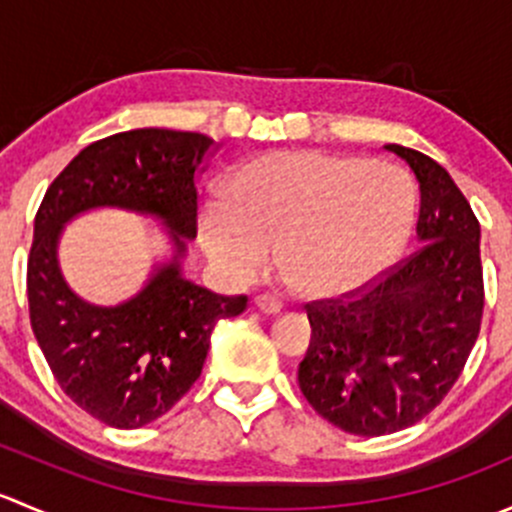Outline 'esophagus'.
<instances>
[{"label":"esophagus","instance_id":"34e87169","mask_svg":"<svg viewBox=\"0 0 512 512\" xmlns=\"http://www.w3.org/2000/svg\"><path fill=\"white\" fill-rule=\"evenodd\" d=\"M255 307L260 309V312H265V314L282 312V302L277 297H272V294H257Z\"/></svg>","mask_w":512,"mask_h":512}]
</instances>
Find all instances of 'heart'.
I'll return each instance as SVG.
<instances>
[{
    "instance_id": "obj_1",
    "label": "heart",
    "mask_w": 512,
    "mask_h": 512,
    "mask_svg": "<svg viewBox=\"0 0 512 512\" xmlns=\"http://www.w3.org/2000/svg\"><path fill=\"white\" fill-rule=\"evenodd\" d=\"M418 188L399 165L322 151L247 160L198 215L200 245L235 280H255L277 252L304 299H347L374 285L409 247Z\"/></svg>"
}]
</instances>
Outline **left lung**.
Listing matches in <instances>:
<instances>
[{"mask_svg": "<svg viewBox=\"0 0 512 512\" xmlns=\"http://www.w3.org/2000/svg\"><path fill=\"white\" fill-rule=\"evenodd\" d=\"M421 188V247L347 299L307 304L312 342L297 371L319 416L384 436L431 414L453 389L483 317L480 225L446 168L389 143Z\"/></svg>", "mask_w": 512, "mask_h": 512, "instance_id": "obj_1", "label": "left lung"}]
</instances>
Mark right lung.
Masks as SVG:
<instances>
[{
  "mask_svg": "<svg viewBox=\"0 0 512 512\" xmlns=\"http://www.w3.org/2000/svg\"><path fill=\"white\" fill-rule=\"evenodd\" d=\"M215 141L203 133L138 128L101 138L46 190L34 218L27 265L29 319L61 391L113 428H141L173 409L203 371L220 319L245 312L185 280L180 257L198 230V175ZM118 207L164 220L174 257L147 287L116 308L81 300L58 270V237L76 214Z\"/></svg>",
  "mask_w": 512,
  "mask_h": 512,
  "instance_id": "add662e5",
  "label": "right lung"
}]
</instances>
